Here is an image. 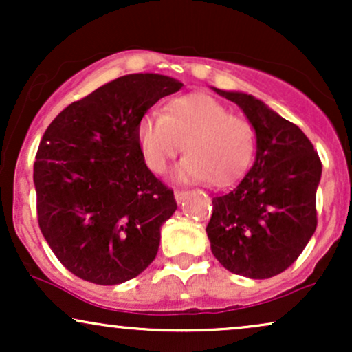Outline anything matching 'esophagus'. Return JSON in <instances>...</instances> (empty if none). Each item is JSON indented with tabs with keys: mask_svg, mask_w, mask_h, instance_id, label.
<instances>
[{
	"mask_svg": "<svg viewBox=\"0 0 352 352\" xmlns=\"http://www.w3.org/2000/svg\"><path fill=\"white\" fill-rule=\"evenodd\" d=\"M185 193H187V192H184V190H175V192H173V195H175L177 204H182V201H184Z\"/></svg>",
	"mask_w": 352,
	"mask_h": 352,
	"instance_id": "obj_1",
	"label": "esophagus"
}]
</instances>
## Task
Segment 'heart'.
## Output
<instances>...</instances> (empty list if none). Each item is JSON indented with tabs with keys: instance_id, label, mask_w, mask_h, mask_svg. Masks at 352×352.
<instances>
[{
	"instance_id": "heart-1",
	"label": "heart",
	"mask_w": 352,
	"mask_h": 352,
	"mask_svg": "<svg viewBox=\"0 0 352 352\" xmlns=\"http://www.w3.org/2000/svg\"><path fill=\"white\" fill-rule=\"evenodd\" d=\"M137 140L145 164L155 173L167 170L187 144L188 155L173 172L182 184H232L243 175L254 153L252 125L207 94L173 99L164 116L145 114L137 125Z\"/></svg>"
}]
</instances>
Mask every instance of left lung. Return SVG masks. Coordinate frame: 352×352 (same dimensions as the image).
<instances>
[{
	"mask_svg": "<svg viewBox=\"0 0 352 352\" xmlns=\"http://www.w3.org/2000/svg\"><path fill=\"white\" fill-rule=\"evenodd\" d=\"M212 89L243 111L256 137V155L243 179L212 200L210 246L228 272L266 280L292 266L316 230L322 165L301 129L263 100Z\"/></svg>",
	"mask_w": 352,
	"mask_h": 352,
	"instance_id": "left-lung-1",
	"label": "left lung"
}]
</instances>
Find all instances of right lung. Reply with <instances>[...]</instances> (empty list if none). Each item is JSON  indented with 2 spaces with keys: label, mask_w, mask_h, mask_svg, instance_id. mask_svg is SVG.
Listing matches in <instances>:
<instances>
[{
  "label": "right lung",
  "mask_w": 352,
  "mask_h": 352,
  "mask_svg": "<svg viewBox=\"0 0 352 352\" xmlns=\"http://www.w3.org/2000/svg\"><path fill=\"white\" fill-rule=\"evenodd\" d=\"M182 86L153 72L122 76L69 104L44 132L33 175L39 228L80 280L120 285L159 252L177 204L145 165L137 125Z\"/></svg>",
  "instance_id": "obj_1"
}]
</instances>
